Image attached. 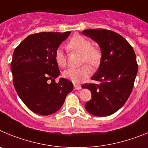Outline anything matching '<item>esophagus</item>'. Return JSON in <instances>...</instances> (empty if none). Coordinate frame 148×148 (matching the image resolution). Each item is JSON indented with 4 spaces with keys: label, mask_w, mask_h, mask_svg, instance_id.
Returning <instances> with one entry per match:
<instances>
[{
    "label": "esophagus",
    "mask_w": 148,
    "mask_h": 148,
    "mask_svg": "<svg viewBox=\"0 0 148 148\" xmlns=\"http://www.w3.org/2000/svg\"><path fill=\"white\" fill-rule=\"evenodd\" d=\"M74 90H79V89L82 88V86L80 85H78V84H74Z\"/></svg>",
    "instance_id": "esophagus-1"
}]
</instances>
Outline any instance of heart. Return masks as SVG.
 Wrapping results in <instances>:
<instances>
[{
	"label": "heart",
	"mask_w": 148,
	"mask_h": 148,
	"mask_svg": "<svg viewBox=\"0 0 148 148\" xmlns=\"http://www.w3.org/2000/svg\"><path fill=\"white\" fill-rule=\"evenodd\" d=\"M66 49L70 51H76L82 54V63H88L92 67H97L101 62L102 53L101 49L92 46V42L88 39L81 35H74L66 45ZM55 60L61 68L66 67L67 60L64 52L61 48L56 49L54 54ZM91 73L90 67L84 65L79 68L69 69L62 73L66 79L71 80L74 83H78L86 79Z\"/></svg>",
	"instance_id": "b5f03b06"
}]
</instances>
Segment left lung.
Instances as JSON below:
<instances>
[{
	"label": "left lung",
	"mask_w": 148,
	"mask_h": 148,
	"mask_svg": "<svg viewBox=\"0 0 148 148\" xmlns=\"http://www.w3.org/2000/svg\"><path fill=\"white\" fill-rule=\"evenodd\" d=\"M82 33L96 41L102 53L99 69L92 77L100 83L82 86L92 94L85 108L94 116H109L121 108L131 94L138 71L136 54L130 43L116 32L96 29Z\"/></svg>",
	"instance_id": "1"
}]
</instances>
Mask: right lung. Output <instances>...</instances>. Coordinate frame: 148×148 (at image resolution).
I'll return each instance as SVG.
<instances>
[{"mask_svg": "<svg viewBox=\"0 0 148 148\" xmlns=\"http://www.w3.org/2000/svg\"><path fill=\"white\" fill-rule=\"evenodd\" d=\"M70 33L30 34L14 49L11 62L14 88L23 103L36 114L47 116L55 113L72 91L73 83L69 79L54 80L60 74L55 51Z\"/></svg>", "mask_w": 148, "mask_h": 148, "instance_id": "right-lung-1", "label": "right lung"}]
</instances>
